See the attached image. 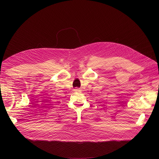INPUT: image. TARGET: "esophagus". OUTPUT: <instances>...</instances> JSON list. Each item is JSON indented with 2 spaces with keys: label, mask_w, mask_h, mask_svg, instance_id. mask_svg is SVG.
Returning <instances> with one entry per match:
<instances>
[{
  "label": "esophagus",
  "mask_w": 159,
  "mask_h": 159,
  "mask_svg": "<svg viewBox=\"0 0 159 159\" xmlns=\"http://www.w3.org/2000/svg\"><path fill=\"white\" fill-rule=\"evenodd\" d=\"M74 91H75V92H79V91H80V90H79V89H74Z\"/></svg>",
  "instance_id": "obj_1"
}]
</instances>
